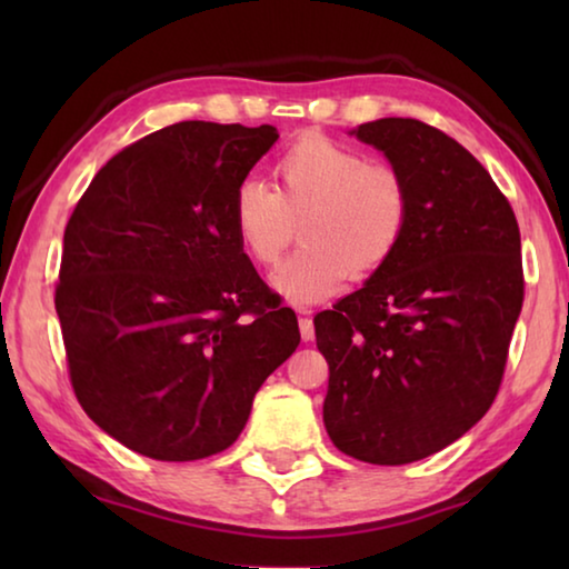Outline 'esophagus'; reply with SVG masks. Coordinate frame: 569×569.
Returning a JSON list of instances; mask_svg holds the SVG:
<instances>
[{
    "mask_svg": "<svg viewBox=\"0 0 569 569\" xmlns=\"http://www.w3.org/2000/svg\"><path fill=\"white\" fill-rule=\"evenodd\" d=\"M298 329H301V339H303V341H313V336H316V331H313V321L308 319L306 311H303L301 319H298Z\"/></svg>",
    "mask_w": 569,
    "mask_h": 569,
    "instance_id": "34e87169",
    "label": "esophagus"
}]
</instances>
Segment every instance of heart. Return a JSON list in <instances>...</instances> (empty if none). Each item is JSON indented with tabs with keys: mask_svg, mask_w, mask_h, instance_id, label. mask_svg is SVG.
<instances>
[{
	"mask_svg": "<svg viewBox=\"0 0 569 569\" xmlns=\"http://www.w3.org/2000/svg\"><path fill=\"white\" fill-rule=\"evenodd\" d=\"M278 190L238 182L230 220L240 248L273 268L301 223L303 246L273 276L293 303H319L353 276H377L399 253L411 223V190L401 172L326 134H303L276 162Z\"/></svg>",
	"mask_w": 569,
	"mask_h": 569,
	"instance_id": "1",
	"label": "heart"
}]
</instances>
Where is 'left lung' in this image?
<instances>
[{
    "label": "left lung",
    "mask_w": 569,
    "mask_h": 569,
    "mask_svg": "<svg viewBox=\"0 0 569 569\" xmlns=\"http://www.w3.org/2000/svg\"><path fill=\"white\" fill-rule=\"evenodd\" d=\"M353 134L411 190L399 253L313 319L329 361L323 423L369 465H409L485 417L525 301L515 210L485 166L431 124L381 118Z\"/></svg>",
    "instance_id": "8db88e82"
}]
</instances>
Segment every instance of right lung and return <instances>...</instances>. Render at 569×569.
<instances>
[{"mask_svg": "<svg viewBox=\"0 0 569 569\" xmlns=\"http://www.w3.org/2000/svg\"><path fill=\"white\" fill-rule=\"evenodd\" d=\"M276 140L273 124L176 122L104 162L67 220L54 308L74 397L138 455L228 449L301 341L230 220Z\"/></svg>", "mask_w": 569, "mask_h": 569, "instance_id": "1", "label": "right lung"}]
</instances>
